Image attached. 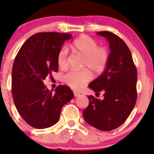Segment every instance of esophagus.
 <instances>
[{
  "mask_svg": "<svg viewBox=\"0 0 154 154\" xmlns=\"http://www.w3.org/2000/svg\"><path fill=\"white\" fill-rule=\"evenodd\" d=\"M74 96H75V97H78L79 95H80V93L79 92H77V91H74Z\"/></svg>",
  "mask_w": 154,
  "mask_h": 154,
  "instance_id": "esophagus-1",
  "label": "esophagus"
}]
</instances>
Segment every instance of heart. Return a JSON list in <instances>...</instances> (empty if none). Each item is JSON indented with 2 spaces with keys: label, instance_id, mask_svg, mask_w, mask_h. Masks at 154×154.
Wrapping results in <instances>:
<instances>
[{
  "label": "heart",
  "instance_id": "heart-1",
  "mask_svg": "<svg viewBox=\"0 0 154 154\" xmlns=\"http://www.w3.org/2000/svg\"><path fill=\"white\" fill-rule=\"evenodd\" d=\"M71 48L75 52L84 57L82 68H86L94 74H100L105 71L109 60V51L104 47H99L98 43L91 37L80 35L74 40ZM57 63L65 69L68 66V50L63 47L57 54ZM91 74L87 69L70 71L63 77V82L73 89L83 88L91 80Z\"/></svg>",
  "mask_w": 154,
  "mask_h": 154
}]
</instances>
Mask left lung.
Instances as JSON below:
<instances>
[{
  "instance_id": "left-lung-1",
  "label": "left lung",
  "mask_w": 154,
  "mask_h": 154,
  "mask_svg": "<svg viewBox=\"0 0 154 154\" xmlns=\"http://www.w3.org/2000/svg\"><path fill=\"white\" fill-rule=\"evenodd\" d=\"M107 38L110 54L107 67L103 74L88 87L96 94L103 92V99L87 96L88 106L83 110L85 121L103 131L120 127L127 120L137 99V70L131 52L120 37L109 31L97 32Z\"/></svg>"
}]
</instances>
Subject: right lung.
I'll return each mask as SVG.
<instances>
[{
    "instance_id": "add662e5",
    "label": "right lung",
    "mask_w": 154,
    "mask_h": 154,
    "mask_svg": "<svg viewBox=\"0 0 154 154\" xmlns=\"http://www.w3.org/2000/svg\"><path fill=\"white\" fill-rule=\"evenodd\" d=\"M68 33L38 32L24 43L15 57L12 71V94L22 119L37 129L55 125L63 106L74 97L68 86L60 85L55 93L46 88L43 80L58 71L57 54Z\"/></svg>"
}]
</instances>
